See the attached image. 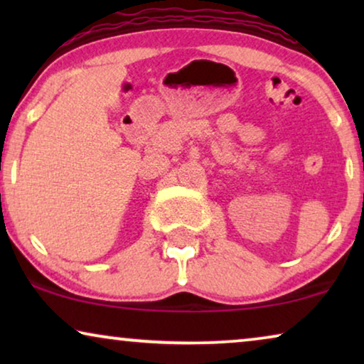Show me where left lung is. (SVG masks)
<instances>
[{
  "mask_svg": "<svg viewBox=\"0 0 364 364\" xmlns=\"http://www.w3.org/2000/svg\"><path fill=\"white\" fill-rule=\"evenodd\" d=\"M363 200H364V198H363Z\"/></svg>",
  "mask_w": 364,
  "mask_h": 364,
  "instance_id": "1",
  "label": "left lung"
}]
</instances>
